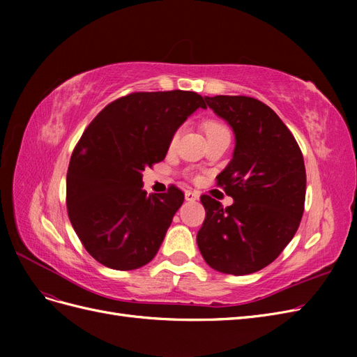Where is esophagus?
<instances>
[{
    "label": "esophagus",
    "mask_w": 357,
    "mask_h": 357,
    "mask_svg": "<svg viewBox=\"0 0 357 357\" xmlns=\"http://www.w3.org/2000/svg\"><path fill=\"white\" fill-rule=\"evenodd\" d=\"M186 201H197L199 198V193L195 190H186Z\"/></svg>",
    "instance_id": "esophagus-1"
}]
</instances>
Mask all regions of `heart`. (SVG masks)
I'll return each mask as SVG.
<instances>
[{
    "label": "heart",
    "instance_id": "b5f03b06",
    "mask_svg": "<svg viewBox=\"0 0 357 357\" xmlns=\"http://www.w3.org/2000/svg\"><path fill=\"white\" fill-rule=\"evenodd\" d=\"M202 128H204L205 134H207V137L211 135V134H215V132H220V131H223V129H228V128H226V125H223L219 121H214V119H210V121L204 122ZM178 138H180V131L177 129V131L172 134V137L169 139V146L174 147L177 144V142H178Z\"/></svg>",
    "mask_w": 357,
    "mask_h": 357
}]
</instances>
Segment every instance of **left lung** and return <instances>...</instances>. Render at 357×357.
<instances>
[{
    "mask_svg": "<svg viewBox=\"0 0 357 357\" xmlns=\"http://www.w3.org/2000/svg\"><path fill=\"white\" fill-rule=\"evenodd\" d=\"M235 132L234 158L215 177L234 204L202 195L199 252L213 269L245 275L278 257L304 214L307 174L296 139L273 109L243 95L205 96Z\"/></svg>",
    "mask_w": 357,
    "mask_h": 357,
    "instance_id": "left-lung-1",
    "label": "left lung"
}]
</instances>
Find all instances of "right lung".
<instances>
[{"mask_svg": "<svg viewBox=\"0 0 357 357\" xmlns=\"http://www.w3.org/2000/svg\"><path fill=\"white\" fill-rule=\"evenodd\" d=\"M199 107L207 104L197 92H134L84 129L68 165L67 210L95 261L128 271L155 257L185 193L171 185L147 195L143 171L165 159L172 134Z\"/></svg>", "mask_w": 357, "mask_h": 357, "instance_id": "add662e5", "label": "right lung"}]
</instances>
